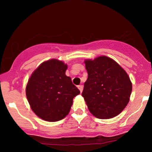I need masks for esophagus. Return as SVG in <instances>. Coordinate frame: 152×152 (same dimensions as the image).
Returning <instances> with one entry per match:
<instances>
[{
  "label": "esophagus",
  "mask_w": 152,
  "mask_h": 152,
  "mask_svg": "<svg viewBox=\"0 0 152 152\" xmlns=\"http://www.w3.org/2000/svg\"><path fill=\"white\" fill-rule=\"evenodd\" d=\"M78 89L80 90V91H81V93L82 91H83V85H79V86H78Z\"/></svg>",
  "instance_id": "1"
}]
</instances>
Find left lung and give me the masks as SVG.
<instances>
[{
    "instance_id": "obj_1",
    "label": "left lung",
    "mask_w": 152,
    "mask_h": 152,
    "mask_svg": "<svg viewBox=\"0 0 152 152\" xmlns=\"http://www.w3.org/2000/svg\"><path fill=\"white\" fill-rule=\"evenodd\" d=\"M88 78L82 96L94 116L107 119L117 116L129 101L132 84L128 74L113 59L100 56L86 60Z\"/></svg>"
}]
</instances>
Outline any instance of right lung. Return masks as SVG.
Masks as SVG:
<instances>
[{
    "instance_id": "obj_1",
    "label": "right lung",
    "mask_w": 152,
    "mask_h": 152,
    "mask_svg": "<svg viewBox=\"0 0 152 152\" xmlns=\"http://www.w3.org/2000/svg\"><path fill=\"white\" fill-rule=\"evenodd\" d=\"M67 65L56 59L43 62L26 86V96L34 112L47 121L61 120L69 113L80 91L66 76Z\"/></svg>"
}]
</instances>
